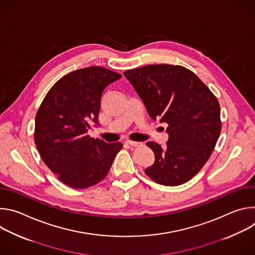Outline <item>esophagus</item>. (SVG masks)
Instances as JSON below:
<instances>
[{
  "label": "esophagus",
  "instance_id": "1",
  "mask_svg": "<svg viewBox=\"0 0 255 255\" xmlns=\"http://www.w3.org/2000/svg\"><path fill=\"white\" fill-rule=\"evenodd\" d=\"M127 144H129L130 146H140V145H142L141 142H137V141H131V140H128L126 141Z\"/></svg>",
  "mask_w": 255,
  "mask_h": 255
}]
</instances>
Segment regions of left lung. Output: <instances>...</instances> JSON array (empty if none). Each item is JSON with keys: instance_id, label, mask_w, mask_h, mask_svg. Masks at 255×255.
<instances>
[{"instance_id": "left-lung-1", "label": "left lung", "mask_w": 255, "mask_h": 255, "mask_svg": "<svg viewBox=\"0 0 255 255\" xmlns=\"http://www.w3.org/2000/svg\"><path fill=\"white\" fill-rule=\"evenodd\" d=\"M124 76L149 116L168 125L164 148L146 143L155 160L144 172L163 186L187 183L208 161L219 138V102L193 71L180 65H145Z\"/></svg>"}]
</instances>
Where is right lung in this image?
I'll use <instances>...</instances> for the list:
<instances>
[{"instance_id":"add662e5","label":"right lung","mask_w":255,"mask_h":255,"mask_svg":"<svg viewBox=\"0 0 255 255\" xmlns=\"http://www.w3.org/2000/svg\"><path fill=\"white\" fill-rule=\"evenodd\" d=\"M101 66L78 69L50 89L35 118V144L44 163L66 186L90 188L106 177L121 142L106 143L88 135L99 126L102 93L121 79Z\"/></svg>"}]
</instances>
